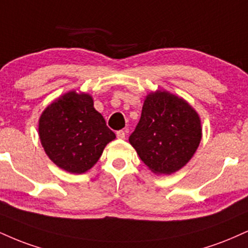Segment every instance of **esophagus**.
<instances>
[{"label": "esophagus", "mask_w": 248, "mask_h": 248, "mask_svg": "<svg viewBox=\"0 0 248 248\" xmlns=\"http://www.w3.org/2000/svg\"><path fill=\"white\" fill-rule=\"evenodd\" d=\"M116 137H118L119 140H124V137H126V132H124V130H119V132H116Z\"/></svg>", "instance_id": "34e87169"}]
</instances>
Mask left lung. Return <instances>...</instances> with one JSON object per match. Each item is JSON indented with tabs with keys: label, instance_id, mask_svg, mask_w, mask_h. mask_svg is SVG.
<instances>
[{
	"label": "left lung",
	"instance_id": "obj_1",
	"mask_svg": "<svg viewBox=\"0 0 248 248\" xmlns=\"http://www.w3.org/2000/svg\"><path fill=\"white\" fill-rule=\"evenodd\" d=\"M202 140L201 119L183 97L166 90L145 95L129 143L155 174L170 175L192 159Z\"/></svg>",
	"mask_w": 248,
	"mask_h": 248
}]
</instances>
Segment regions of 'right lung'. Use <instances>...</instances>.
<instances>
[{
	"label": "right lung",
	"instance_id": "right-lung-1",
	"mask_svg": "<svg viewBox=\"0 0 248 248\" xmlns=\"http://www.w3.org/2000/svg\"><path fill=\"white\" fill-rule=\"evenodd\" d=\"M38 133L49 159L74 174L89 171L115 139L103 115L95 111L92 95L76 90L60 95L44 109Z\"/></svg>",
	"mask_w": 248,
	"mask_h": 248
}]
</instances>
